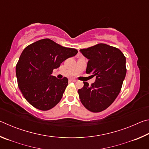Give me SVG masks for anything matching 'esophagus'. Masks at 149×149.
<instances>
[{
    "label": "esophagus",
    "instance_id": "34e87169",
    "mask_svg": "<svg viewBox=\"0 0 149 149\" xmlns=\"http://www.w3.org/2000/svg\"><path fill=\"white\" fill-rule=\"evenodd\" d=\"M70 81H73V82H75L77 80L75 79H70Z\"/></svg>",
    "mask_w": 149,
    "mask_h": 149
}]
</instances>
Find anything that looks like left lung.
Instances as JSON below:
<instances>
[{
    "label": "left lung",
    "mask_w": 149,
    "mask_h": 149,
    "mask_svg": "<svg viewBox=\"0 0 149 149\" xmlns=\"http://www.w3.org/2000/svg\"><path fill=\"white\" fill-rule=\"evenodd\" d=\"M80 52L89 60L86 73L96 76V80L91 86L84 82V87L78 90L79 99L88 110L100 112L119 95L127 71L125 57L120 49L103 43Z\"/></svg>",
    "instance_id": "8db88e82"
}]
</instances>
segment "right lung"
<instances>
[{"label":"right lung","instance_id":"add662e5","mask_svg":"<svg viewBox=\"0 0 149 149\" xmlns=\"http://www.w3.org/2000/svg\"><path fill=\"white\" fill-rule=\"evenodd\" d=\"M77 50L62 47L49 39L39 40L29 45L21 54L16 67L19 90L33 107L49 110L60 100L68 79L52 76V71Z\"/></svg>","mask_w":149,"mask_h":149}]
</instances>
